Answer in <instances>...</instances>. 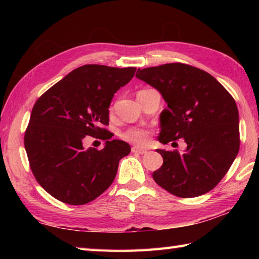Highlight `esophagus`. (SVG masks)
I'll use <instances>...</instances> for the list:
<instances>
[{"mask_svg": "<svg viewBox=\"0 0 259 259\" xmlns=\"http://www.w3.org/2000/svg\"><path fill=\"white\" fill-rule=\"evenodd\" d=\"M131 151L135 152V153H139V155H144V153L147 152L146 149H142V148H139V147H133L131 148Z\"/></svg>", "mask_w": 259, "mask_h": 259, "instance_id": "esophagus-1", "label": "esophagus"}]
</instances>
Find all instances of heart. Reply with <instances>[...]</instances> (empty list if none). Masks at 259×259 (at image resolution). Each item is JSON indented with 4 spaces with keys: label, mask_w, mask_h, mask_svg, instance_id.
<instances>
[{
    "label": "heart",
    "mask_w": 259,
    "mask_h": 259,
    "mask_svg": "<svg viewBox=\"0 0 259 259\" xmlns=\"http://www.w3.org/2000/svg\"><path fill=\"white\" fill-rule=\"evenodd\" d=\"M150 130L142 126H131L121 135V138L137 146H146L150 140Z\"/></svg>",
    "instance_id": "1"
}]
</instances>
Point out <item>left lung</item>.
I'll use <instances>...</instances> for the list:
<instances>
[{
	"label": "left lung",
	"instance_id": "left-lung-1",
	"mask_svg": "<svg viewBox=\"0 0 259 259\" xmlns=\"http://www.w3.org/2000/svg\"><path fill=\"white\" fill-rule=\"evenodd\" d=\"M136 76L161 93L163 145L184 138V153L157 149L162 166L156 183L181 198L201 196L218 185L239 151V115L234 98L206 71L184 63L138 69Z\"/></svg>",
	"mask_w": 259,
	"mask_h": 259
}]
</instances>
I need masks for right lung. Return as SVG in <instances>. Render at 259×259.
<instances>
[{"mask_svg":"<svg viewBox=\"0 0 259 259\" xmlns=\"http://www.w3.org/2000/svg\"><path fill=\"white\" fill-rule=\"evenodd\" d=\"M136 68L85 64L74 69L37 99L25 130L24 147L38 184L56 199L85 205L106 191L130 146L110 140L109 107ZM87 135L106 140L103 150H84Z\"/></svg>","mask_w":259,"mask_h":259,"instance_id":"obj_1","label":"right lung"}]
</instances>
